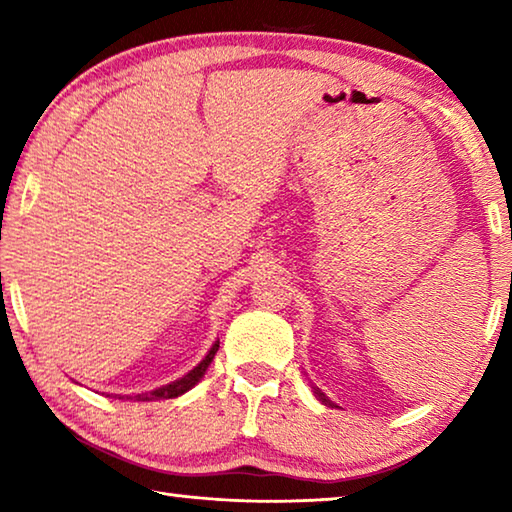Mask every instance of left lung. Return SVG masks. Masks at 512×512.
<instances>
[{
  "mask_svg": "<svg viewBox=\"0 0 512 512\" xmlns=\"http://www.w3.org/2000/svg\"><path fill=\"white\" fill-rule=\"evenodd\" d=\"M314 393H316V397H318V400H320V402H323L325 406H334V402H332V400H329V397H327V395H325L323 391H320V388H316V386H314Z\"/></svg>",
  "mask_w": 512,
  "mask_h": 512,
  "instance_id": "left-lung-1",
  "label": "left lung"
}]
</instances>
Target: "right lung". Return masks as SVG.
I'll return each instance as SVG.
<instances>
[{
    "label": "right lung",
    "mask_w": 512,
    "mask_h": 512,
    "mask_svg": "<svg viewBox=\"0 0 512 512\" xmlns=\"http://www.w3.org/2000/svg\"><path fill=\"white\" fill-rule=\"evenodd\" d=\"M216 350H219V341H214V345L210 348V352L205 354L203 361L194 366L192 370L187 372L176 381H171V384H164L160 388H153V391H146V393H135V395H119V400H128V402H155V400H171V397H178V395H185L187 391H192V388L198 384V381L203 379V375L210 368V363L214 359Z\"/></svg>",
    "instance_id": "right-lung-1"
}]
</instances>
